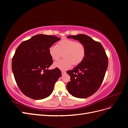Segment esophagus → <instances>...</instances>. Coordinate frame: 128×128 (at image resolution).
Wrapping results in <instances>:
<instances>
[{"instance_id":"34e87169","label":"esophagus","mask_w":128,"mask_h":128,"mask_svg":"<svg viewBox=\"0 0 128 128\" xmlns=\"http://www.w3.org/2000/svg\"><path fill=\"white\" fill-rule=\"evenodd\" d=\"M61 73H62V75H64L66 73V72L65 71H62Z\"/></svg>"}]
</instances>
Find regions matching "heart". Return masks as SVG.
I'll use <instances>...</instances> for the list:
<instances>
[{"label":"heart","mask_w":128,"mask_h":128,"mask_svg":"<svg viewBox=\"0 0 128 128\" xmlns=\"http://www.w3.org/2000/svg\"><path fill=\"white\" fill-rule=\"evenodd\" d=\"M57 48L51 46L48 49L50 56L54 61L60 59L63 54L64 59L56 62L54 66L65 70L82 62L86 56V48L80 42L70 39H64L58 42Z\"/></svg>","instance_id":"heart-1"}]
</instances>
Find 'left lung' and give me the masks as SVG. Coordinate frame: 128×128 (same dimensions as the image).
<instances>
[{"label":"left lung","instance_id":"8db88e82","mask_svg":"<svg viewBox=\"0 0 128 128\" xmlns=\"http://www.w3.org/2000/svg\"><path fill=\"white\" fill-rule=\"evenodd\" d=\"M67 38L78 40L86 48L82 62L67 72L70 77L67 90L75 97L86 98L94 94L101 86L108 67V57L102 45L86 34Z\"/></svg>","mask_w":128,"mask_h":128}]
</instances>
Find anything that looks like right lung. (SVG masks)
<instances>
[{"instance_id":"obj_1","label":"right lung","mask_w":128,"mask_h":128,"mask_svg":"<svg viewBox=\"0 0 128 128\" xmlns=\"http://www.w3.org/2000/svg\"><path fill=\"white\" fill-rule=\"evenodd\" d=\"M60 40L55 36L39 34L18 47L12 68L18 87L26 96L40 100L52 94L61 72L58 68L48 69L53 64L48 49Z\"/></svg>"}]
</instances>
